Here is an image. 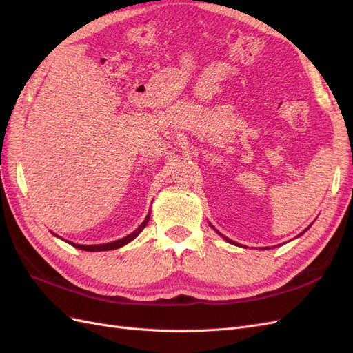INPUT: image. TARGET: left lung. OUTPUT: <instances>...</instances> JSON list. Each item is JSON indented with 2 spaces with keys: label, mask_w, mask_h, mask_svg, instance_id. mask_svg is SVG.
Listing matches in <instances>:
<instances>
[{
  "label": "left lung",
  "mask_w": 353,
  "mask_h": 353,
  "mask_svg": "<svg viewBox=\"0 0 353 353\" xmlns=\"http://www.w3.org/2000/svg\"><path fill=\"white\" fill-rule=\"evenodd\" d=\"M210 226H212V228H213V225H210ZM213 229H214V228H213ZM307 229H309V228H307ZM307 229H304V231H303V232H301V234H300V235H303V234H304V232H305V231H307ZM214 231H216V229H214ZM216 232H218V234H219V231H216ZM219 235H221V236H222V238H223V239H226V241H228V242H229V243H234V245H238V243H236V242H234V241H232V239H228V238H226V236H223V235H222V234H219ZM300 235H299V236H300ZM239 247H242V245H239ZM265 250H267V248H265Z\"/></svg>",
  "instance_id": "8db88e82"
}]
</instances>
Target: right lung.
I'll list each match as a JSON object with an SVG mask.
<instances>
[{
	"label": "right lung",
	"mask_w": 353,
	"mask_h": 353,
	"mask_svg": "<svg viewBox=\"0 0 353 353\" xmlns=\"http://www.w3.org/2000/svg\"><path fill=\"white\" fill-rule=\"evenodd\" d=\"M150 216H151V213H148L147 216H145V219H144V222L135 229V231L132 232V234H130V235H127L125 238H121V239H118V241H114V242H108V243H99V245H79V243H73V242H69V241H66L68 243H70V245H73L74 248H78V250H82V251H90V252H97V251H110V250H117V248H121V247H124V245H127L128 242H131L137 235H139L143 229L145 228V225H147V222L150 221ZM57 236V235H56Z\"/></svg>",
	"instance_id": "add662e5"
}]
</instances>
